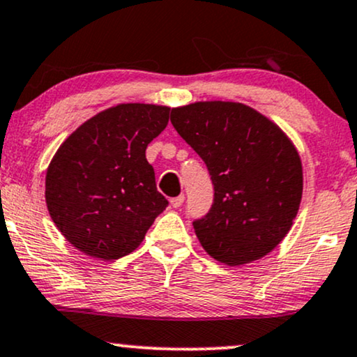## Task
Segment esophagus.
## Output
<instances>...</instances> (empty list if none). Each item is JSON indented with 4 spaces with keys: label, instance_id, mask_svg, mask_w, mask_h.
Wrapping results in <instances>:
<instances>
[{
    "label": "esophagus",
    "instance_id": "esophagus-1",
    "mask_svg": "<svg viewBox=\"0 0 357 357\" xmlns=\"http://www.w3.org/2000/svg\"><path fill=\"white\" fill-rule=\"evenodd\" d=\"M183 200H185V197H183V195L174 197V199H170V205L174 206V208H178V206L183 204Z\"/></svg>",
    "mask_w": 357,
    "mask_h": 357
}]
</instances>
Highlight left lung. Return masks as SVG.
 <instances>
[{"mask_svg":"<svg viewBox=\"0 0 357 357\" xmlns=\"http://www.w3.org/2000/svg\"><path fill=\"white\" fill-rule=\"evenodd\" d=\"M170 121L212 180L213 204L193 220L205 252L230 266L270 253L300 208L303 169L294 145L278 126L238 102L172 109Z\"/></svg>","mask_w":357,"mask_h":357,"instance_id":"left-lung-1","label":"left lung"}]
</instances>
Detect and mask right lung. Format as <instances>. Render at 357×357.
Returning a JSON list of instances; mask_svg holds the SVG:
<instances>
[{"instance_id": "1", "label": "right lung", "mask_w": 357, "mask_h": 357, "mask_svg": "<svg viewBox=\"0 0 357 357\" xmlns=\"http://www.w3.org/2000/svg\"><path fill=\"white\" fill-rule=\"evenodd\" d=\"M169 112L152 104L116 105L84 122L56 152L46 174L47 210L82 253L126 257L169 205L145 158Z\"/></svg>"}]
</instances>
